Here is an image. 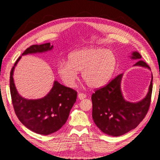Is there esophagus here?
<instances>
[{
	"label": "esophagus",
	"mask_w": 160,
	"mask_h": 160,
	"mask_svg": "<svg viewBox=\"0 0 160 160\" xmlns=\"http://www.w3.org/2000/svg\"><path fill=\"white\" fill-rule=\"evenodd\" d=\"M86 97H87L86 94H85L84 93H79V94H78V99H80V100H82L83 99L86 98Z\"/></svg>",
	"instance_id": "34e87169"
}]
</instances>
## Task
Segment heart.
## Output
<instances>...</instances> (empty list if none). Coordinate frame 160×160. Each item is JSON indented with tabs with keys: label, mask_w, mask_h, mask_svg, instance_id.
Segmentation results:
<instances>
[{
	"label": "heart",
	"mask_w": 160,
	"mask_h": 160,
	"mask_svg": "<svg viewBox=\"0 0 160 160\" xmlns=\"http://www.w3.org/2000/svg\"><path fill=\"white\" fill-rule=\"evenodd\" d=\"M116 58L112 51L100 47H87L75 51L68 56V63L59 62L57 72L65 85L74 88L78 79V72L91 88L104 86L114 72Z\"/></svg>",
	"instance_id": "1"
}]
</instances>
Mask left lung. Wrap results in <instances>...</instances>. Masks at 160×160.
Returning a JSON list of instances; mask_svg holds the SVG:
<instances>
[{"instance_id": "obj_1", "label": "left lung", "mask_w": 160, "mask_h": 160, "mask_svg": "<svg viewBox=\"0 0 160 160\" xmlns=\"http://www.w3.org/2000/svg\"><path fill=\"white\" fill-rule=\"evenodd\" d=\"M131 59L139 60L134 66L150 69L137 51L132 52ZM123 74H120L104 88L92 95V118L97 126L111 136H120L138 126L147 114L152 91V74L147 95L138 102H130L124 99L121 89Z\"/></svg>"}]
</instances>
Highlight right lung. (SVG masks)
I'll return each instance as SVG.
<instances>
[{
	"instance_id": "obj_1",
	"label": "right lung",
	"mask_w": 160,
	"mask_h": 160,
	"mask_svg": "<svg viewBox=\"0 0 160 160\" xmlns=\"http://www.w3.org/2000/svg\"><path fill=\"white\" fill-rule=\"evenodd\" d=\"M53 48L50 43L32 45L22 56L47 52ZM22 56L15 63L10 77V94L15 112L21 123L32 131L41 135L51 134L66 123L70 111L76 102L77 92L55 80L49 92L42 98L29 99L22 97L16 89L13 78L15 68Z\"/></svg>"
}]
</instances>
